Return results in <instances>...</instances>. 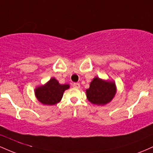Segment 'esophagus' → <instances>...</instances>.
<instances>
[{
  "instance_id": "1",
  "label": "esophagus",
  "mask_w": 153,
  "mask_h": 153,
  "mask_svg": "<svg viewBox=\"0 0 153 153\" xmlns=\"http://www.w3.org/2000/svg\"><path fill=\"white\" fill-rule=\"evenodd\" d=\"M73 86L75 88H80V83H78V82H74V83L73 84Z\"/></svg>"
}]
</instances>
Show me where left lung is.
Instances as JSON below:
<instances>
[{
    "instance_id": "left-lung-1",
    "label": "left lung",
    "mask_w": 153,
    "mask_h": 153,
    "mask_svg": "<svg viewBox=\"0 0 153 153\" xmlns=\"http://www.w3.org/2000/svg\"><path fill=\"white\" fill-rule=\"evenodd\" d=\"M114 81L103 80L96 76L90 82V87L86 89L87 99L91 103L98 106H104L110 103L117 94Z\"/></svg>"
}]
</instances>
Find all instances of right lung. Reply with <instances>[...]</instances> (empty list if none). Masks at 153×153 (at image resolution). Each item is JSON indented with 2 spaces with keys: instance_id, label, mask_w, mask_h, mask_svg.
<instances>
[{
  "instance_id": "1",
  "label": "right lung",
  "mask_w": 153,
  "mask_h": 153,
  "mask_svg": "<svg viewBox=\"0 0 153 153\" xmlns=\"http://www.w3.org/2000/svg\"><path fill=\"white\" fill-rule=\"evenodd\" d=\"M70 88L69 84H60L52 78L44 85L36 87L34 94L36 99L44 105L52 106L58 103L62 99L65 91Z\"/></svg>"
}]
</instances>
